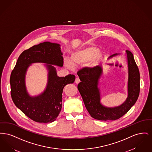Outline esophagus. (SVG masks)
<instances>
[{
    "mask_svg": "<svg viewBox=\"0 0 152 152\" xmlns=\"http://www.w3.org/2000/svg\"><path fill=\"white\" fill-rule=\"evenodd\" d=\"M80 82V80L79 78V77H76V79H75V83L79 84Z\"/></svg>",
    "mask_w": 152,
    "mask_h": 152,
    "instance_id": "1",
    "label": "esophagus"
}]
</instances>
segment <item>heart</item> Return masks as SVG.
Here are the masks:
<instances>
[{
  "mask_svg": "<svg viewBox=\"0 0 152 152\" xmlns=\"http://www.w3.org/2000/svg\"><path fill=\"white\" fill-rule=\"evenodd\" d=\"M104 53L95 46H90L86 48L74 51L71 53V61L68 59L64 60V64L69 69H73L74 66L83 64L88 61L87 66L90 68H94L103 59Z\"/></svg>",
  "mask_w": 152,
  "mask_h": 152,
  "instance_id": "1",
  "label": "heart"
}]
</instances>
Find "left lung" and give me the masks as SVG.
Here are the masks:
<instances>
[{
  "label": "left lung",
  "mask_w": 152,
  "mask_h": 152,
  "mask_svg": "<svg viewBox=\"0 0 152 152\" xmlns=\"http://www.w3.org/2000/svg\"><path fill=\"white\" fill-rule=\"evenodd\" d=\"M118 54L115 53L109 58ZM128 68V97L121 105L109 108L102 105L101 96L98 87L99 79L102 73L101 65L94 68H84L77 73L81 82L77 86L88 112L92 117L96 120L107 121L115 120L126 113L137 101L140 94V72L132 53L126 50Z\"/></svg>",
  "instance_id": "1"
}]
</instances>
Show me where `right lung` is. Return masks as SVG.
Here are the masks:
<instances>
[{
	"mask_svg": "<svg viewBox=\"0 0 152 152\" xmlns=\"http://www.w3.org/2000/svg\"><path fill=\"white\" fill-rule=\"evenodd\" d=\"M60 45L45 42L22 52L10 76L11 94L15 105L23 113L37 123L54 121L62 107V94L66 84H72L75 76L68 75L58 77L56 68L52 65L63 66V57ZM42 62L49 71L48 82L43 93L30 96L27 92L25 77L27 69L32 63Z\"/></svg>",
	"mask_w": 152,
	"mask_h": 152,
	"instance_id": "obj_1",
	"label": "right lung"
}]
</instances>
